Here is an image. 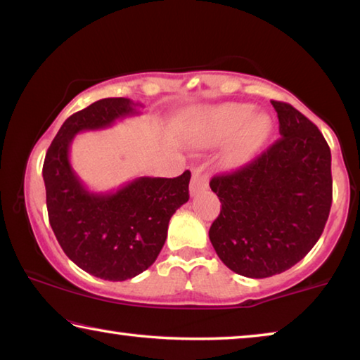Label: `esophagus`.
<instances>
[{"mask_svg": "<svg viewBox=\"0 0 360 360\" xmlns=\"http://www.w3.org/2000/svg\"><path fill=\"white\" fill-rule=\"evenodd\" d=\"M208 187V173L203 168H195L192 172V181H191V193L197 195L200 191Z\"/></svg>", "mask_w": 360, "mask_h": 360, "instance_id": "34e87169", "label": "esophagus"}]
</instances>
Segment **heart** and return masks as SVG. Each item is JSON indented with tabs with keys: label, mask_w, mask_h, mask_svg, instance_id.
Returning a JSON list of instances; mask_svg holds the SVG:
<instances>
[{
	"label": "heart",
	"mask_w": 360,
	"mask_h": 360,
	"mask_svg": "<svg viewBox=\"0 0 360 360\" xmlns=\"http://www.w3.org/2000/svg\"><path fill=\"white\" fill-rule=\"evenodd\" d=\"M254 108L243 103H224L195 112L187 139L193 146H217L231 143L225 150V160L231 165L251 158L271 130V120L264 114L254 115Z\"/></svg>",
	"instance_id": "1"
}]
</instances>
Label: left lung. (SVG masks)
Wrapping results in <instances>:
<instances>
[{"instance_id": "8db88e82", "label": "left lung", "mask_w": 360, "mask_h": 360, "mask_svg": "<svg viewBox=\"0 0 360 360\" xmlns=\"http://www.w3.org/2000/svg\"><path fill=\"white\" fill-rule=\"evenodd\" d=\"M271 105L281 138L210 182L222 205L210 229L211 245L231 271L257 279L289 270L311 251L332 206V155L324 136L289 103Z\"/></svg>"}]
</instances>
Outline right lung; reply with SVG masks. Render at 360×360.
I'll list each match as a JSON object with an SVG mask.
<instances>
[{
    "mask_svg": "<svg viewBox=\"0 0 360 360\" xmlns=\"http://www.w3.org/2000/svg\"><path fill=\"white\" fill-rule=\"evenodd\" d=\"M129 98H103L65 120L42 167L49 222L63 252L96 278L125 281L154 264L168 222L187 203L191 172L178 178L133 179L115 192L96 193L77 178L70 146L77 133L101 130L138 114Z\"/></svg>",
    "mask_w": 360,
    "mask_h": 360,
    "instance_id": "obj_1",
    "label": "right lung"
}]
</instances>
